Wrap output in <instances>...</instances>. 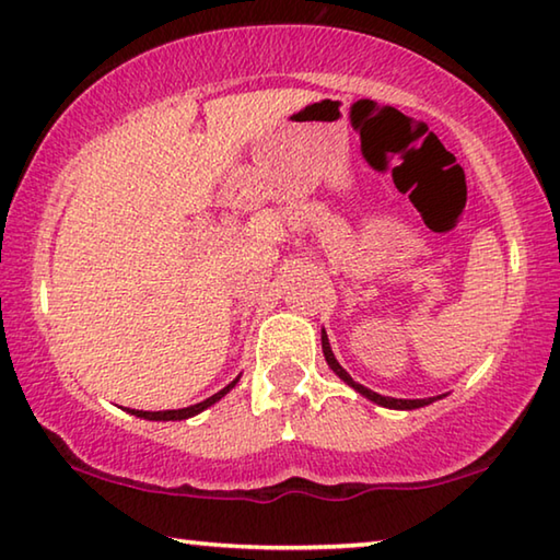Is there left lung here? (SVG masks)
Returning a JSON list of instances; mask_svg holds the SVG:
<instances>
[{
	"label": "left lung",
	"mask_w": 560,
	"mask_h": 560,
	"mask_svg": "<svg viewBox=\"0 0 560 560\" xmlns=\"http://www.w3.org/2000/svg\"><path fill=\"white\" fill-rule=\"evenodd\" d=\"M320 343H324V355H326V360H328V365L334 368V373L340 377V381H346L350 387H355V390H358L360 395H365L368 400H373V402L383 405V407H393V410H415V407H422V405H430V402H432V397H428V400H397V397H383V395H377V393H373V390H368V387L355 383L353 377H350V375L343 371V368H340V363H338L336 355H334V350H330V343H328L326 334L320 336Z\"/></svg>",
	"instance_id": "1"
}]
</instances>
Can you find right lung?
Segmentation results:
<instances>
[{
	"mask_svg": "<svg viewBox=\"0 0 560 560\" xmlns=\"http://www.w3.org/2000/svg\"><path fill=\"white\" fill-rule=\"evenodd\" d=\"M236 381H240V377H234V381L226 385V387H222L220 393H214L212 397H207V400H202V402H197V405H189V407H183V410H163V412H143V410H130V415H136V417H143V420H187V417H192V415H197V412H202V410H207V407L210 405H214L217 400H222V397L232 390V387L236 385Z\"/></svg>",
	"mask_w": 560,
	"mask_h": 560,
	"instance_id": "obj_1",
	"label": "right lung"
}]
</instances>
